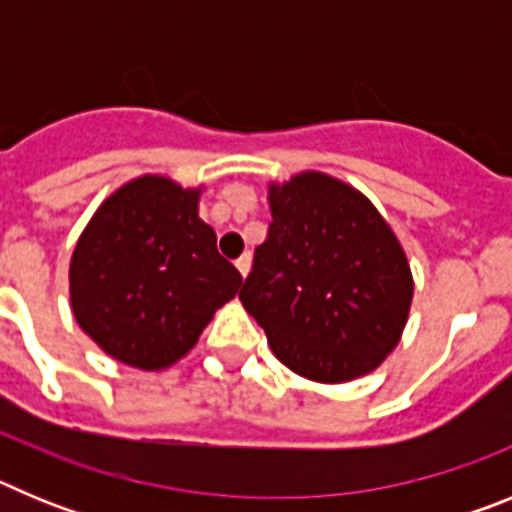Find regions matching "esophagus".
Here are the masks:
<instances>
[{
    "label": "esophagus",
    "instance_id": "1",
    "mask_svg": "<svg viewBox=\"0 0 512 512\" xmlns=\"http://www.w3.org/2000/svg\"><path fill=\"white\" fill-rule=\"evenodd\" d=\"M235 269H238V274H241V277L246 279L248 271H251V256H248V253H243L241 259L235 261Z\"/></svg>",
    "mask_w": 512,
    "mask_h": 512
}]
</instances>
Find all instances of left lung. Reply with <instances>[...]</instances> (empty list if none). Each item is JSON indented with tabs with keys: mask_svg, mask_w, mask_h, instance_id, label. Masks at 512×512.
Segmentation results:
<instances>
[{
	"mask_svg": "<svg viewBox=\"0 0 512 512\" xmlns=\"http://www.w3.org/2000/svg\"><path fill=\"white\" fill-rule=\"evenodd\" d=\"M269 238L241 289L271 354L300 377L343 384L400 343L413 271L372 200L323 171L269 182Z\"/></svg>",
	"mask_w": 512,
	"mask_h": 512,
	"instance_id": "8db88e82",
	"label": "left lung"
}]
</instances>
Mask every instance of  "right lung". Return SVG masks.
Instances as JSON below:
<instances>
[{"mask_svg": "<svg viewBox=\"0 0 512 512\" xmlns=\"http://www.w3.org/2000/svg\"><path fill=\"white\" fill-rule=\"evenodd\" d=\"M205 187L135 176L97 207L69 264L79 328L120 364L161 372L194 348L241 274L200 217Z\"/></svg>", "mask_w": 512, "mask_h": 512, "instance_id": "right-lung-1", "label": "right lung"}]
</instances>
